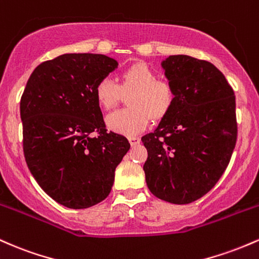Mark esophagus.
Instances as JSON below:
<instances>
[{
	"label": "esophagus",
	"mask_w": 259,
	"mask_h": 259,
	"mask_svg": "<svg viewBox=\"0 0 259 259\" xmlns=\"http://www.w3.org/2000/svg\"><path fill=\"white\" fill-rule=\"evenodd\" d=\"M128 141H130V143H131V145H132V147H136V145L141 143V138H139V137H130Z\"/></svg>",
	"instance_id": "obj_1"
}]
</instances>
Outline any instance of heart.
I'll use <instances>...</instances> for the list:
<instances>
[{
    "mask_svg": "<svg viewBox=\"0 0 259 259\" xmlns=\"http://www.w3.org/2000/svg\"><path fill=\"white\" fill-rule=\"evenodd\" d=\"M126 110L106 117L107 128L123 136H135L145 130L150 118L166 117L175 104V91L170 83L159 80L158 73L143 62L133 63L120 73V84L103 78L95 87V99L104 110H111L127 95Z\"/></svg>",
    "mask_w": 259,
    "mask_h": 259,
    "instance_id": "obj_1",
    "label": "heart"
}]
</instances>
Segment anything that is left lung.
<instances>
[{"instance_id": "left-lung-1", "label": "left lung", "mask_w": 259, "mask_h": 259, "mask_svg": "<svg viewBox=\"0 0 259 259\" xmlns=\"http://www.w3.org/2000/svg\"><path fill=\"white\" fill-rule=\"evenodd\" d=\"M175 104L152 133L143 170L154 196L188 204L215 186L228 167L237 138L236 101L213 63L187 55L162 60Z\"/></svg>"}]
</instances>
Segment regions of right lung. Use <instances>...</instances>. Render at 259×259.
<instances>
[{"instance_id": "add662e5", "label": "right lung", "mask_w": 259, "mask_h": 259, "mask_svg": "<svg viewBox=\"0 0 259 259\" xmlns=\"http://www.w3.org/2000/svg\"><path fill=\"white\" fill-rule=\"evenodd\" d=\"M117 66L105 55H61L34 69L20 99L29 170L45 193L67 208L105 199L131 148L126 137L106 132L94 94L99 80Z\"/></svg>"}]
</instances>
